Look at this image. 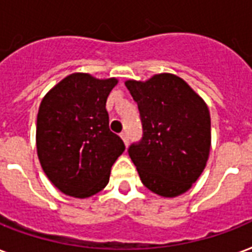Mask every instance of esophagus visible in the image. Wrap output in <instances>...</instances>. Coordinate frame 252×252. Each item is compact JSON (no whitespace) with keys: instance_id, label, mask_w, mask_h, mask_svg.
Masks as SVG:
<instances>
[{"instance_id":"34e87169","label":"esophagus","mask_w":252,"mask_h":252,"mask_svg":"<svg viewBox=\"0 0 252 252\" xmlns=\"http://www.w3.org/2000/svg\"><path fill=\"white\" fill-rule=\"evenodd\" d=\"M120 137H122V140L124 141V144L128 145V134H126V132H122V133H120Z\"/></svg>"}]
</instances>
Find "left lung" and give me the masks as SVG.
<instances>
[{
  "label": "left lung",
  "instance_id": "left-lung-1",
  "mask_svg": "<svg viewBox=\"0 0 252 252\" xmlns=\"http://www.w3.org/2000/svg\"><path fill=\"white\" fill-rule=\"evenodd\" d=\"M139 105L143 141L130 145L129 157L145 188L164 198L184 194L209 160L210 112L202 97L169 72L149 79L126 80Z\"/></svg>",
  "mask_w": 252,
  "mask_h": 252
}]
</instances>
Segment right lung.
Instances as JSON below:
<instances>
[{
    "mask_svg": "<svg viewBox=\"0 0 252 252\" xmlns=\"http://www.w3.org/2000/svg\"><path fill=\"white\" fill-rule=\"evenodd\" d=\"M118 82L74 72L42 99L36 116V155L50 182L63 194L88 198L99 193L126 149L123 140L109 130L105 109Z\"/></svg>",
    "mask_w": 252,
    "mask_h": 252,
    "instance_id": "add662e5",
    "label": "right lung"
}]
</instances>
